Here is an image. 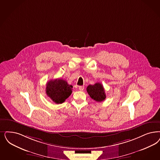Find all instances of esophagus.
<instances>
[{
    "label": "esophagus",
    "mask_w": 160,
    "mask_h": 160,
    "mask_svg": "<svg viewBox=\"0 0 160 160\" xmlns=\"http://www.w3.org/2000/svg\"><path fill=\"white\" fill-rule=\"evenodd\" d=\"M84 86H79L78 87V89H79V90H80V91H83V90H84Z\"/></svg>",
    "instance_id": "obj_1"
}]
</instances>
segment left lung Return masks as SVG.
Returning <instances> with one entry per match:
<instances>
[{
	"label": "left lung",
	"instance_id": "8db88e82",
	"mask_svg": "<svg viewBox=\"0 0 160 160\" xmlns=\"http://www.w3.org/2000/svg\"><path fill=\"white\" fill-rule=\"evenodd\" d=\"M86 90L90 98L96 102H102L106 98L105 89L101 83H95L94 85L90 84Z\"/></svg>",
	"mask_w": 160,
	"mask_h": 160
}]
</instances>
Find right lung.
Returning a JSON list of instances; mask_svg holds the SVG:
<instances>
[{
    "label": "right lung",
    "mask_w": 160,
    "mask_h": 160,
    "mask_svg": "<svg viewBox=\"0 0 160 160\" xmlns=\"http://www.w3.org/2000/svg\"><path fill=\"white\" fill-rule=\"evenodd\" d=\"M72 85L64 80L57 78L50 80L47 83V95L57 104L62 103L72 93Z\"/></svg>",
    "instance_id": "1"
}]
</instances>
